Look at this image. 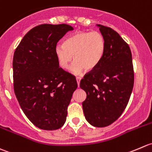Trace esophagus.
Listing matches in <instances>:
<instances>
[{
	"mask_svg": "<svg viewBox=\"0 0 152 152\" xmlns=\"http://www.w3.org/2000/svg\"><path fill=\"white\" fill-rule=\"evenodd\" d=\"M80 80H81V78H80V77H76L77 83L78 86H79V85H80Z\"/></svg>",
	"mask_w": 152,
	"mask_h": 152,
	"instance_id": "esophagus-1",
	"label": "esophagus"
}]
</instances>
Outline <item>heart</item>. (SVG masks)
Segmentation results:
<instances>
[{
    "instance_id": "1",
    "label": "heart",
    "mask_w": 152,
    "mask_h": 152,
    "mask_svg": "<svg viewBox=\"0 0 152 152\" xmlns=\"http://www.w3.org/2000/svg\"><path fill=\"white\" fill-rule=\"evenodd\" d=\"M106 51V40L99 31H80L67 37L64 44L55 47V54L61 68L68 69L72 61L75 62L70 67L73 75H79L83 71H91L100 64Z\"/></svg>"
}]
</instances>
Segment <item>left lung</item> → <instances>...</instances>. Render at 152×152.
Listing matches in <instances>:
<instances>
[{"mask_svg": "<svg viewBox=\"0 0 152 152\" xmlns=\"http://www.w3.org/2000/svg\"><path fill=\"white\" fill-rule=\"evenodd\" d=\"M96 26L106 40V51L80 87L86 93L82 103L86 120L100 128L113 124L125 110L133 89L134 69L130 48L120 34L109 27Z\"/></svg>", "mask_w": 152, "mask_h": 152, "instance_id": "left-lung-1", "label": "left lung"}]
</instances>
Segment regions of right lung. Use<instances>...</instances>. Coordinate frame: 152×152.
Here are the masks:
<instances>
[{
	"label": "right lung",
	"mask_w": 152,
	"mask_h": 152,
	"mask_svg": "<svg viewBox=\"0 0 152 152\" xmlns=\"http://www.w3.org/2000/svg\"><path fill=\"white\" fill-rule=\"evenodd\" d=\"M72 29L67 24L37 26L26 34L14 53L15 94L26 116L40 129L64 125L77 88L75 77L60 68L55 54L58 42Z\"/></svg>",
	"instance_id": "right-lung-1"
}]
</instances>
